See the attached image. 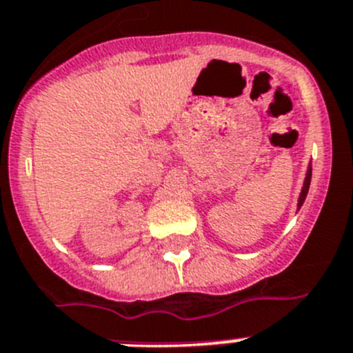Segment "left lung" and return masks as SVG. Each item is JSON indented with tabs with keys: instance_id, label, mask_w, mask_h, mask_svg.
I'll return each mask as SVG.
<instances>
[{
	"instance_id": "1",
	"label": "left lung",
	"mask_w": 353,
	"mask_h": 353,
	"mask_svg": "<svg viewBox=\"0 0 353 353\" xmlns=\"http://www.w3.org/2000/svg\"><path fill=\"white\" fill-rule=\"evenodd\" d=\"M311 172H312V168L311 165L307 167V174H305V179H304V186H302V192H300V197H299V210L302 208V204H304L305 197H307V192H309V185H311Z\"/></svg>"
}]
</instances>
